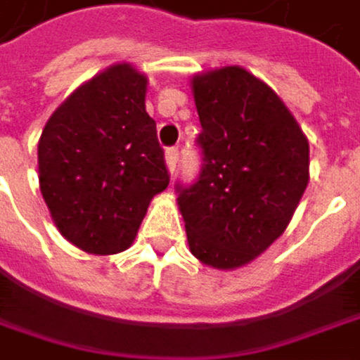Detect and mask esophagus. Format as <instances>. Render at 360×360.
Wrapping results in <instances>:
<instances>
[{
  "instance_id": "1",
  "label": "esophagus",
  "mask_w": 360,
  "mask_h": 360,
  "mask_svg": "<svg viewBox=\"0 0 360 360\" xmlns=\"http://www.w3.org/2000/svg\"><path fill=\"white\" fill-rule=\"evenodd\" d=\"M178 159H180V150H178L176 146H169V148L165 150V161H167V167H169V172H174V169H176V165H178Z\"/></svg>"
}]
</instances>
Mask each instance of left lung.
<instances>
[{"label":"left lung","mask_w":360,"mask_h":360,"mask_svg":"<svg viewBox=\"0 0 360 360\" xmlns=\"http://www.w3.org/2000/svg\"><path fill=\"white\" fill-rule=\"evenodd\" d=\"M201 172L176 184L191 252L233 269L286 229L307 186L309 144L280 97L242 68L193 78Z\"/></svg>","instance_id":"left-lung-1"}]
</instances>
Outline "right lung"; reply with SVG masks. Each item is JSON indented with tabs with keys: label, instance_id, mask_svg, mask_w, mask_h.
I'll return each mask as SVG.
<instances>
[{
	"label": "right lung",
	"instance_id": "right-lung-1",
	"mask_svg": "<svg viewBox=\"0 0 360 360\" xmlns=\"http://www.w3.org/2000/svg\"><path fill=\"white\" fill-rule=\"evenodd\" d=\"M39 191L65 240L91 255L131 246L169 172L146 112V76L114 65L74 91L37 144Z\"/></svg>",
	"mask_w": 360,
	"mask_h": 360
}]
</instances>
